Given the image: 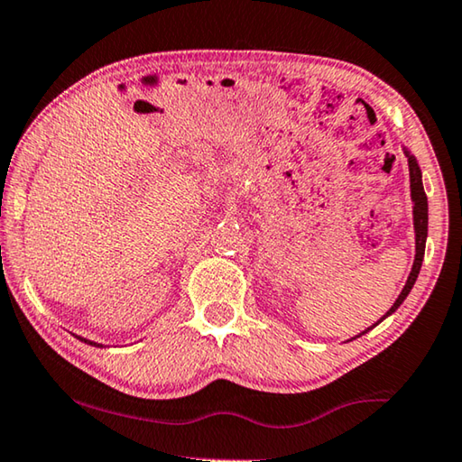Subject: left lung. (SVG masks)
<instances>
[{"label":"left lung","mask_w":462,"mask_h":462,"mask_svg":"<svg viewBox=\"0 0 462 462\" xmlns=\"http://www.w3.org/2000/svg\"><path fill=\"white\" fill-rule=\"evenodd\" d=\"M405 156H407V162H409V179H411V199H413V228H415V261H413V267H411V273L407 277V283L405 288L401 290L399 298L394 300V304L389 309V312L384 314L383 319L378 320V323H383L386 317H391V314L399 309L402 304V300L409 296V291H411L413 283L417 280V275H420V269H421V261H423V253H426V238H428V197L426 191H423V182H421V171H420V164H417L415 156H411L405 150ZM376 323V325H378ZM376 325H372L362 331L360 335L356 337H362L364 333H368L374 328ZM354 337V339H356Z\"/></svg>","instance_id":"left-lung-1"}]
</instances>
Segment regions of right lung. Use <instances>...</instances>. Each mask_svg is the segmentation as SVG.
I'll return each instance as SVG.
<instances>
[{
	"mask_svg": "<svg viewBox=\"0 0 462 462\" xmlns=\"http://www.w3.org/2000/svg\"><path fill=\"white\" fill-rule=\"evenodd\" d=\"M79 341H84V343H90V346H97V347H102V346H98V343H94V341H88V339H84V337H79Z\"/></svg>",
	"mask_w": 462,
	"mask_h": 462,
	"instance_id": "right-lung-1",
	"label": "right lung"
}]
</instances>
